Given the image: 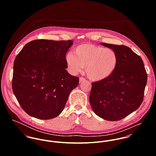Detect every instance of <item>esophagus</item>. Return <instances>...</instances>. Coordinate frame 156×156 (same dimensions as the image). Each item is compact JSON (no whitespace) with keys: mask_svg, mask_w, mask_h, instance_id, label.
I'll return each instance as SVG.
<instances>
[{"mask_svg":"<svg viewBox=\"0 0 156 156\" xmlns=\"http://www.w3.org/2000/svg\"><path fill=\"white\" fill-rule=\"evenodd\" d=\"M85 80H86L85 78H84V77H80V79H79V82H80V83H81V82H85Z\"/></svg>","mask_w":156,"mask_h":156,"instance_id":"esophagus-1","label":"esophagus"}]
</instances>
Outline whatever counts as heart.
I'll return each instance as SVG.
<instances>
[{
  "label": "heart",
  "instance_id": "heart-1",
  "mask_svg": "<svg viewBox=\"0 0 156 156\" xmlns=\"http://www.w3.org/2000/svg\"><path fill=\"white\" fill-rule=\"evenodd\" d=\"M66 59L68 67L73 72L79 71L82 66L90 60L86 71L94 80H100L109 76L117 62L116 55L112 50L92 44L78 45L73 55H68Z\"/></svg>",
  "mask_w": 156,
  "mask_h": 156
}]
</instances>
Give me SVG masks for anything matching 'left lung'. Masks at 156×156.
Segmentation results:
<instances>
[{"mask_svg": "<svg viewBox=\"0 0 156 156\" xmlns=\"http://www.w3.org/2000/svg\"><path fill=\"white\" fill-rule=\"evenodd\" d=\"M115 53L117 62L111 74L92 82L89 101L95 113L108 121H119L142 104L147 73L140 56L124 45L101 43Z\"/></svg>", "mask_w": 156, "mask_h": 156, "instance_id": "1", "label": "left lung"}]
</instances>
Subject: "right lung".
<instances>
[{
    "instance_id": "add662e5",
    "label": "right lung",
    "mask_w": 156,
    "mask_h": 156,
    "mask_svg": "<svg viewBox=\"0 0 156 156\" xmlns=\"http://www.w3.org/2000/svg\"><path fill=\"white\" fill-rule=\"evenodd\" d=\"M73 40L38 39L24 46L14 62L13 92L23 111L50 119L63 111L71 91L79 84L69 74L66 53Z\"/></svg>"
}]
</instances>
